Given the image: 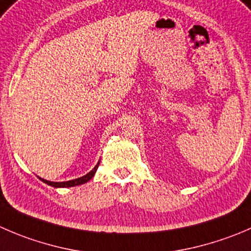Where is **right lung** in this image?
<instances>
[{
    "instance_id": "right-lung-1",
    "label": "right lung",
    "mask_w": 251,
    "mask_h": 251,
    "mask_svg": "<svg viewBox=\"0 0 251 251\" xmlns=\"http://www.w3.org/2000/svg\"><path fill=\"white\" fill-rule=\"evenodd\" d=\"M99 167V162L97 163L96 167L93 168V169L91 170L89 173H87L86 175H83V176L81 177H77V179H74V180H69V181H49V180L46 179H41V177H39V179L41 180V181H44L45 184L50 185V186H53V187H72V186H77V185H82V184H86V182H88L89 180L92 179V177L94 176V174H96L97 169H98Z\"/></svg>"
}]
</instances>
